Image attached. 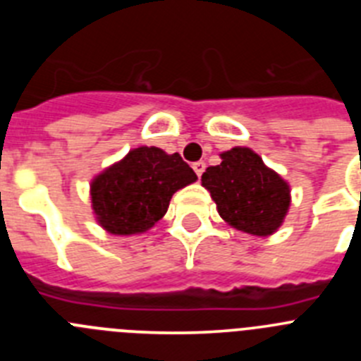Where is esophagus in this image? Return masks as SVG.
Returning <instances> with one entry per match:
<instances>
[{
  "label": "esophagus",
  "instance_id": "34e87169",
  "mask_svg": "<svg viewBox=\"0 0 361 361\" xmlns=\"http://www.w3.org/2000/svg\"><path fill=\"white\" fill-rule=\"evenodd\" d=\"M193 170H195L197 177H200V175L204 173V170H206V162H204V161H197L195 164H193Z\"/></svg>",
  "mask_w": 361,
  "mask_h": 361
}]
</instances>
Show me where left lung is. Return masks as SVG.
Segmentation results:
<instances>
[{"mask_svg":"<svg viewBox=\"0 0 361 361\" xmlns=\"http://www.w3.org/2000/svg\"><path fill=\"white\" fill-rule=\"evenodd\" d=\"M220 159L202 173V186L212 193L219 215L250 235H273L291 206L289 184L250 148L237 146L220 153Z\"/></svg>","mask_w":361,"mask_h":361,"instance_id":"8db88e82","label":"left lung"}]
</instances>
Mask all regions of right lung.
Returning <instances> with one entry per match:
<instances>
[{"label":"right lung","mask_w":361,"mask_h":361,"mask_svg":"<svg viewBox=\"0 0 361 361\" xmlns=\"http://www.w3.org/2000/svg\"><path fill=\"white\" fill-rule=\"evenodd\" d=\"M195 180L178 153L141 146L92 180V209L111 235L145 233L164 216L175 191Z\"/></svg>","instance_id":"right-lung-1"}]
</instances>
